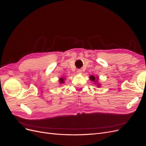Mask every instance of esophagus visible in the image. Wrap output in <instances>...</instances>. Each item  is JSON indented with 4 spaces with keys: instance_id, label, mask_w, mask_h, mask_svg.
I'll return each instance as SVG.
<instances>
[{
    "instance_id": "obj_1",
    "label": "esophagus",
    "mask_w": 146,
    "mask_h": 146,
    "mask_svg": "<svg viewBox=\"0 0 146 146\" xmlns=\"http://www.w3.org/2000/svg\"><path fill=\"white\" fill-rule=\"evenodd\" d=\"M82 71L81 69H78L77 70V73L78 74H81V73H82Z\"/></svg>"
}]
</instances>
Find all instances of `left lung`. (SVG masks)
Here are the masks:
<instances>
[{
	"instance_id": "left-lung-1",
	"label": "left lung",
	"mask_w": 146,
	"mask_h": 146,
	"mask_svg": "<svg viewBox=\"0 0 146 146\" xmlns=\"http://www.w3.org/2000/svg\"><path fill=\"white\" fill-rule=\"evenodd\" d=\"M90 80L91 81H94L95 80V76H91L90 77ZM100 85H98V86H99Z\"/></svg>"
}]
</instances>
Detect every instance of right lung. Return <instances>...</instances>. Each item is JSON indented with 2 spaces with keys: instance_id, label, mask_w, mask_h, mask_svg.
Returning a JSON list of instances; mask_svg holds the SVG:
<instances>
[{
  "instance_id": "1",
  "label": "right lung",
  "mask_w": 146,
  "mask_h": 146,
  "mask_svg": "<svg viewBox=\"0 0 146 146\" xmlns=\"http://www.w3.org/2000/svg\"><path fill=\"white\" fill-rule=\"evenodd\" d=\"M64 78H60L59 82L61 83V84H63V83H64Z\"/></svg>"
}]
</instances>
